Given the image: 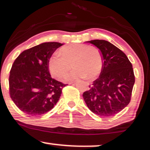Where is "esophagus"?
Wrapping results in <instances>:
<instances>
[{
	"label": "esophagus",
	"instance_id": "obj_1",
	"mask_svg": "<svg viewBox=\"0 0 150 150\" xmlns=\"http://www.w3.org/2000/svg\"><path fill=\"white\" fill-rule=\"evenodd\" d=\"M73 83H74V82H71V83H69V84H73ZM88 86H89V84H88ZM90 89V88H88Z\"/></svg>",
	"mask_w": 150,
	"mask_h": 150
}]
</instances>
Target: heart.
Here are the masks:
<instances>
[{
	"label": "heart",
	"instance_id": "obj_1",
	"mask_svg": "<svg viewBox=\"0 0 150 150\" xmlns=\"http://www.w3.org/2000/svg\"><path fill=\"white\" fill-rule=\"evenodd\" d=\"M55 52L50 58L49 69L54 77L60 78L68 72L71 64L75 69L64 77L66 81L87 77L92 79L100 73L103 56L98 48L86 44H73Z\"/></svg>",
	"mask_w": 150,
	"mask_h": 150
}]
</instances>
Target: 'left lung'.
<instances>
[{
    "label": "left lung",
    "instance_id": "8db88e82",
    "mask_svg": "<svg viewBox=\"0 0 150 150\" xmlns=\"http://www.w3.org/2000/svg\"><path fill=\"white\" fill-rule=\"evenodd\" d=\"M98 48L103 56V67L98 79L83 97L90 111L102 117L119 113L130 103L134 83L131 62L116 46L105 40L86 41Z\"/></svg>",
    "mask_w": 150,
    "mask_h": 150
}]
</instances>
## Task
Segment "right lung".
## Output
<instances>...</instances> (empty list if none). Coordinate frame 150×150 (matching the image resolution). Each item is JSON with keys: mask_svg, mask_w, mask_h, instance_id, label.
Returning <instances> with one entry per match:
<instances>
[{"mask_svg": "<svg viewBox=\"0 0 150 150\" xmlns=\"http://www.w3.org/2000/svg\"><path fill=\"white\" fill-rule=\"evenodd\" d=\"M63 43L45 42L22 52L14 61L9 75V92L17 107L35 116L53 109L65 84L51 77L50 58Z\"/></svg>", "mask_w": 150, "mask_h": 150, "instance_id": "right-lung-1", "label": "right lung"}]
</instances>
